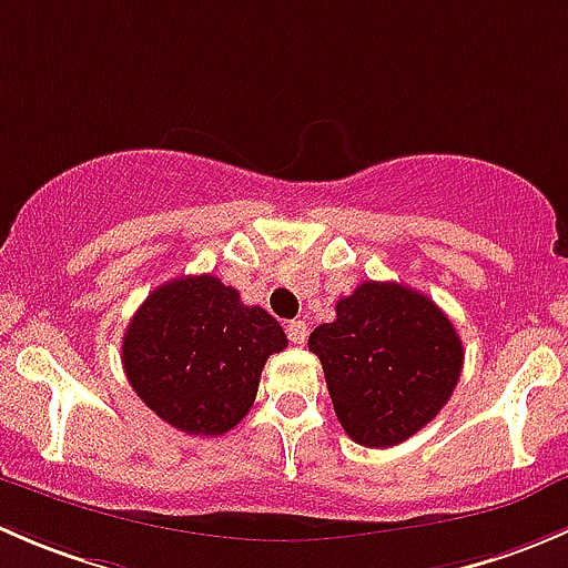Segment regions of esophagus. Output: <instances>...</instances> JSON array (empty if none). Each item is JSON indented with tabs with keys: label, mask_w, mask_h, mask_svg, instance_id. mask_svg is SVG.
<instances>
[{
	"label": "esophagus",
	"mask_w": 568,
	"mask_h": 568,
	"mask_svg": "<svg viewBox=\"0 0 568 568\" xmlns=\"http://www.w3.org/2000/svg\"><path fill=\"white\" fill-rule=\"evenodd\" d=\"M285 332H288V341L294 343V346H305V341H307V324H305V321H288Z\"/></svg>",
	"instance_id": "obj_1"
}]
</instances>
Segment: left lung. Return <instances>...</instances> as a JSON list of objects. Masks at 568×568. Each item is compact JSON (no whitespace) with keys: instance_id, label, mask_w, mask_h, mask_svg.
<instances>
[{"instance_id":"left-lung-1","label":"left lung","mask_w":568,"mask_h":568,"mask_svg":"<svg viewBox=\"0 0 568 568\" xmlns=\"http://www.w3.org/2000/svg\"><path fill=\"white\" fill-rule=\"evenodd\" d=\"M311 332L343 432L365 448H393L432 423L459 385L464 346L450 318L420 291L365 280Z\"/></svg>"}]
</instances>
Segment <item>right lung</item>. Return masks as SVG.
Masks as SVG:
<instances>
[{
	"instance_id": "obj_1",
	"label": "right lung",
	"mask_w": 568,
	"mask_h": 568,
	"mask_svg": "<svg viewBox=\"0 0 568 568\" xmlns=\"http://www.w3.org/2000/svg\"><path fill=\"white\" fill-rule=\"evenodd\" d=\"M285 346L277 318L244 305L220 277L192 274L159 285L142 302L125 326L123 368L164 423L216 437L242 423L263 365Z\"/></svg>"
}]
</instances>
